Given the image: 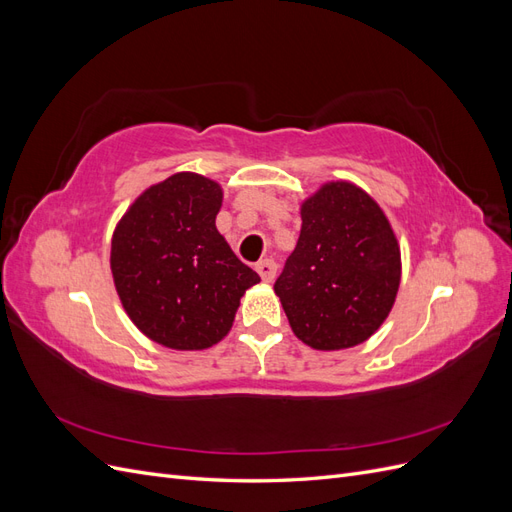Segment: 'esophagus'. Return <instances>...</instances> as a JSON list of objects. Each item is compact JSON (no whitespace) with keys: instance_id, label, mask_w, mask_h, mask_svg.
I'll return each instance as SVG.
<instances>
[{"instance_id":"obj_1","label":"esophagus","mask_w":512,"mask_h":512,"mask_svg":"<svg viewBox=\"0 0 512 512\" xmlns=\"http://www.w3.org/2000/svg\"><path fill=\"white\" fill-rule=\"evenodd\" d=\"M256 271L260 273L262 282H273L275 280V273H277V262L271 258H265L256 262Z\"/></svg>"}]
</instances>
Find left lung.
<instances>
[{"instance_id": "left-lung-1", "label": "left lung", "mask_w": 512, "mask_h": 512, "mask_svg": "<svg viewBox=\"0 0 512 512\" xmlns=\"http://www.w3.org/2000/svg\"><path fill=\"white\" fill-rule=\"evenodd\" d=\"M301 235L275 280L290 327L316 350L363 344L389 316L401 258L376 200L352 183H327L301 207Z\"/></svg>"}]
</instances>
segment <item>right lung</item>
I'll use <instances>...</instances> for the list:
<instances>
[{"mask_svg": "<svg viewBox=\"0 0 512 512\" xmlns=\"http://www.w3.org/2000/svg\"><path fill=\"white\" fill-rule=\"evenodd\" d=\"M220 207L218 183L177 173L138 196L115 228L111 271L123 309L166 348L218 344L260 282L215 228Z\"/></svg>", "mask_w": 512, "mask_h": 512, "instance_id": "add662e5", "label": "right lung"}]
</instances>
